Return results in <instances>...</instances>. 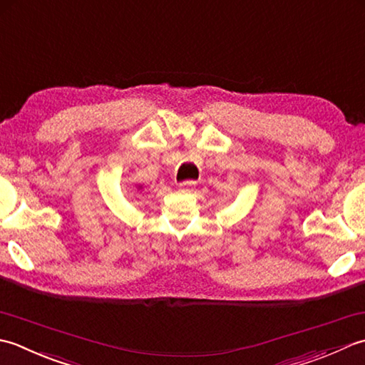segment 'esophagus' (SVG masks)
<instances>
[{
    "label": "esophagus",
    "mask_w": 365,
    "mask_h": 365,
    "mask_svg": "<svg viewBox=\"0 0 365 365\" xmlns=\"http://www.w3.org/2000/svg\"><path fill=\"white\" fill-rule=\"evenodd\" d=\"M178 185H180V190L187 192V190H190L193 187V185H195V182H193V181H184V182H180Z\"/></svg>",
    "instance_id": "obj_1"
}]
</instances>
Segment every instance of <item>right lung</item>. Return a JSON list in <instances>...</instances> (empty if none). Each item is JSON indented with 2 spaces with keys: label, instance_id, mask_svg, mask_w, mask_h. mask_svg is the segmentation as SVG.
I'll use <instances>...</instances> for the list:
<instances>
[{
  "label": "right lung",
  "instance_id": "1",
  "mask_svg": "<svg viewBox=\"0 0 365 365\" xmlns=\"http://www.w3.org/2000/svg\"><path fill=\"white\" fill-rule=\"evenodd\" d=\"M137 189H143V187H141V185H137Z\"/></svg>",
  "mask_w": 365,
  "mask_h": 365
}]
</instances>
